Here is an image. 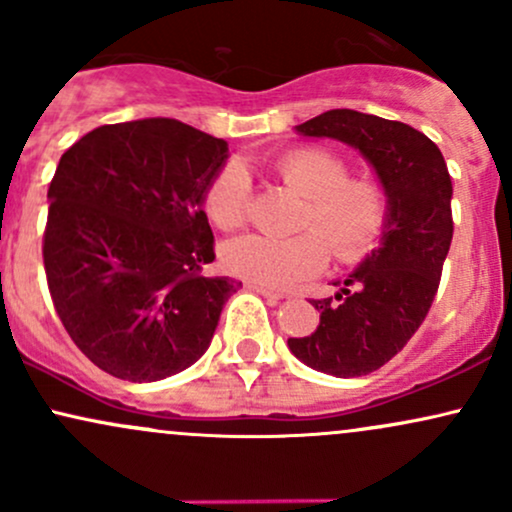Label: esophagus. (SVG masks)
Masks as SVG:
<instances>
[{"mask_svg":"<svg viewBox=\"0 0 512 512\" xmlns=\"http://www.w3.org/2000/svg\"><path fill=\"white\" fill-rule=\"evenodd\" d=\"M248 286L250 291H255V293H260V296H264L267 298V301H272V303H276V301H281V298H286L284 293L281 291H274V289H269V286H262V284H255V281H248Z\"/></svg>","mask_w":512,"mask_h":512,"instance_id":"1","label":"esophagus"}]
</instances>
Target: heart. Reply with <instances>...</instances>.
Instances as JSON below:
<instances>
[{
	"instance_id": "heart-1",
	"label": "heart",
	"mask_w": 512,
	"mask_h": 512,
	"mask_svg": "<svg viewBox=\"0 0 512 512\" xmlns=\"http://www.w3.org/2000/svg\"><path fill=\"white\" fill-rule=\"evenodd\" d=\"M281 180L305 197L291 238L245 233L221 245L231 274L262 286H291L320 272L327 245L339 262H356L378 245L387 223V192L373 178H349L344 158L325 149H293L276 161ZM250 209V175L226 163L204 192V211L219 228H236Z\"/></svg>"
}]
</instances>
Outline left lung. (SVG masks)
Listing matches in <instances>:
<instances>
[{
    "label": "left lung",
    "instance_id": "8db88e82",
    "mask_svg": "<svg viewBox=\"0 0 512 512\" xmlns=\"http://www.w3.org/2000/svg\"><path fill=\"white\" fill-rule=\"evenodd\" d=\"M296 132L356 149L387 192L380 245L334 284V296L310 301L320 310L317 330L289 339L291 354L308 368L361 378L402 351L428 315L452 243L450 173L426 134L378 115L327 110Z\"/></svg>",
    "mask_w": 512,
    "mask_h": 512
}]
</instances>
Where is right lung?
Returning a JSON list of instances; mask_svg holds the SVG:
<instances>
[{"label":"right lung","instance_id":"add662e5","mask_svg":"<svg viewBox=\"0 0 512 512\" xmlns=\"http://www.w3.org/2000/svg\"><path fill=\"white\" fill-rule=\"evenodd\" d=\"M228 144L170 117L103 125L60 158L43 262L64 330L105 373L156 383L209 349L238 291L204 276V192Z\"/></svg>","mask_w":512,"mask_h":512}]
</instances>
